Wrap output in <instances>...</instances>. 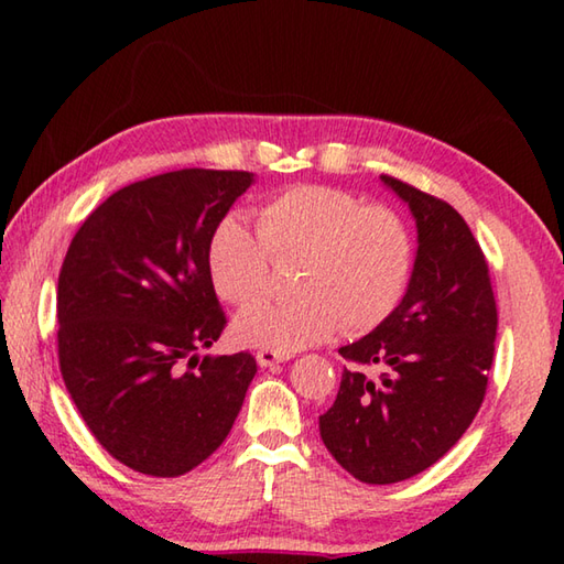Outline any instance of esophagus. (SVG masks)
<instances>
[{
  "label": "esophagus",
  "instance_id": "1",
  "mask_svg": "<svg viewBox=\"0 0 564 564\" xmlns=\"http://www.w3.org/2000/svg\"><path fill=\"white\" fill-rule=\"evenodd\" d=\"M291 358H293V352H283V350L261 348L259 352H256V360H259V366H263V368H271V366H275V362H285Z\"/></svg>",
  "mask_w": 564,
  "mask_h": 564
}]
</instances>
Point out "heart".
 I'll return each instance as SVG.
<instances>
[{
  "instance_id": "1",
  "label": "heart",
  "mask_w": 564,
  "mask_h": 564,
  "mask_svg": "<svg viewBox=\"0 0 564 564\" xmlns=\"http://www.w3.org/2000/svg\"><path fill=\"white\" fill-rule=\"evenodd\" d=\"M303 256L295 299H261L238 313L246 346L299 350L340 326L366 333L398 308L415 265V238L403 216L366 204L346 188L303 184L259 208V231L228 214L208 238V273L228 303H248L269 283L273 259Z\"/></svg>"
}]
</instances>
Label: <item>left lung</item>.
Segmentation results:
<instances>
[{
    "label": "left lung",
    "instance_id": "1",
    "mask_svg": "<svg viewBox=\"0 0 564 564\" xmlns=\"http://www.w3.org/2000/svg\"><path fill=\"white\" fill-rule=\"evenodd\" d=\"M383 181L415 216L413 279L373 333L338 350L352 366L318 417L328 453L368 485L408 480L460 441L482 405L498 336L488 261L465 218L405 181Z\"/></svg>",
    "mask_w": 564,
    "mask_h": 564
}]
</instances>
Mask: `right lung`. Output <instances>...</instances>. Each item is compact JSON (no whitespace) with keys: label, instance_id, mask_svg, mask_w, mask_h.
Returning a JSON list of instances; mask_svg holds the SVG:
<instances>
[{"label":"right lung","instance_id":"right-lung-1","mask_svg":"<svg viewBox=\"0 0 564 564\" xmlns=\"http://www.w3.org/2000/svg\"><path fill=\"white\" fill-rule=\"evenodd\" d=\"M248 171L181 169L94 208L59 271L56 350L76 410L131 470L178 477L226 441L256 376L248 350L196 358L226 328L208 238Z\"/></svg>","mask_w":564,"mask_h":564}]
</instances>
